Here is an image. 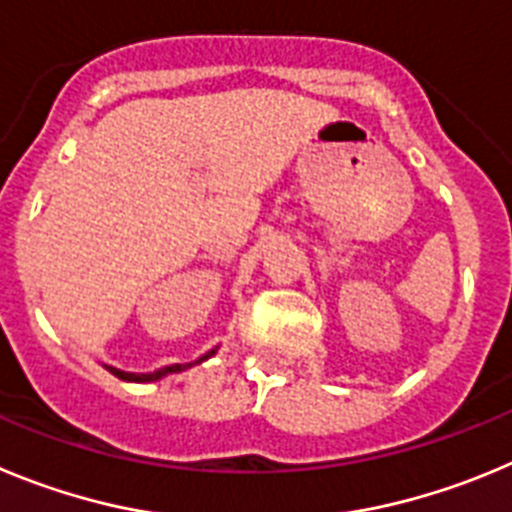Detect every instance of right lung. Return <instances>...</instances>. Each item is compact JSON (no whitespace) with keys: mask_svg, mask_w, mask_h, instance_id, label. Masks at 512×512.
<instances>
[{"mask_svg":"<svg viewBox=\"0 0 512 512\" xmlns=\"http://www.w3.org/2000/svg\"><path fill=\"white\" fill-rule=\"evenodd\" d=\"M211 354H216V349H211V352H206L204 357L196 359V365H199V362H204V359H209ZM186 367H191V365H168V367H163V370L145 372V375H137V372H122V370H117V367H109V365H107V370L112 372V375H117L119 380H127V382H155L165 375H173V372H183Z\"/></svg>","mask_w":512,"mask_h":512,"instance_id":"add662e5","label":"right lung"}]
</instances>
